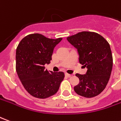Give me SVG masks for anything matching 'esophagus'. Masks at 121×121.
I'll list each match as a JSON object with an SVG mask.
<instances>
[{
    "instance_id": "obj_1",
    "label": "esophagus",
    "mask_w": 121,
    "mask_h": 121,
    "mask_svg": "<svg viewBox=\"0 0 121 121\" xmlns=\"http://www.w3.org/2000/svg\"><path fill=\"white\" fill-rule=\"evenodd\" d=\"M65 76H67L68 78H70V77H71V76H73V75H72V74H69L68 73H65Z\"/></svg>"
}]
</instances>
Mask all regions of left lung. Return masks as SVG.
<instances>
[{
    "mask_svg": "<svg viewBox=\"0 0 121 121\" xmlns=\"http://www.w3.org/2000/svg\"><path fill=\"white\" fill-rule=\"evenodd\" d=\"M67 39L78 50L80 63L87 68L86 74H76L80 83L74 90L86 98L97 96L106 87L112 73L113 57L109 44L102 35L91 32H79Z\"/></svg>",
    "mask_w": 121,
    "mask_h": 121,
    "instance_id": "8db88e82",
    "label": "left lung"
}]
</instances>
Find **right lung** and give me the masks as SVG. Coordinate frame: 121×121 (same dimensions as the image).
<instances>
[{
  "mask_svg": "<svg viewBox=\"0 0 121 121\" xmlns=\"http://www.w3.org/2000/svg\"><path fill=\"white\" fill-rule=\"evenodd\" d=\"M62 38L49 39L39 34L26 35L16 49V71L28 93L38 99L54 95L64 78L63 72L45 69L52 60L53 50Z\"/></svg>",
  "mask_w": 121,
  "mask_h": 121,
  "instance_id": "add662e5",
  "label": "right lung"
}]
</instances>
